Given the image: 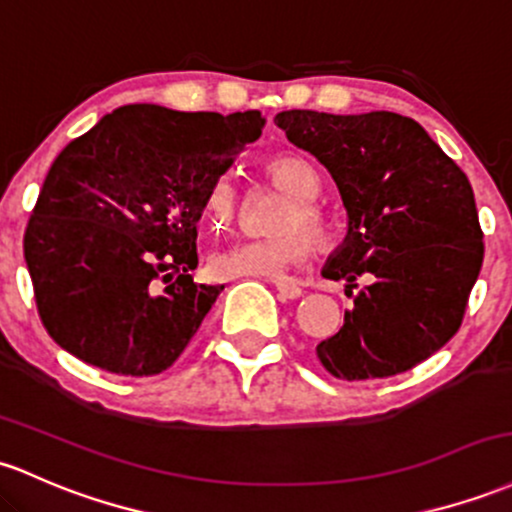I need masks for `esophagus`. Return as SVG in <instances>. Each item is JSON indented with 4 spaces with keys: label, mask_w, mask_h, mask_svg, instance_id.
I'll list each match as a JSON object with an SVG mask.
<instances>
[{
    "label": "esophagus",
    "mask_w": 512,
    "mask_h": 512,
    "mask_svg": "<svg viewBox=\"0 0 512 512\" xmlns=\"http://www.w3.org/2000/svg\"><path fill=\"white\" fill-rule=\"evenodd\" d=\"M277 291L282 299H299L303 294V289L299 284H291V282H277Z\"/></svg>",
    "instance_id": "34e87169"
}]
</instances>
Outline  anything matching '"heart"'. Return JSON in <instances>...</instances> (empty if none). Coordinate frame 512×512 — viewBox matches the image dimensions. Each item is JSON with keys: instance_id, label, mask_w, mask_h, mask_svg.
I'll list each match as a JSON object with an SVG mask.
<instances>
[{"instance_id": "obj_1", "label": "heart", "mask_w": 512, "mask_h": 512, "mask_svg": "<svg viewBox=\"0 0 512 512\" xmlns=\"http://www.w3.org/2000/svg\"><path fill=\"white\" fill-rule=\"evenodd\" d=\"M267 174L282 192L294 199L286 209L277 230L303 228L316 238H323L325 218L316 206L320 196V177L311 162L299 155H277L267 162ZM204 218L216 228H226L238 213V189L228 174H221L209 184L204 194ZM311 245L301 233H279L269 238H252L230 243L211 257V269L221 279H286L294 267L306 262Z\"/></svg>"}]
</instances>
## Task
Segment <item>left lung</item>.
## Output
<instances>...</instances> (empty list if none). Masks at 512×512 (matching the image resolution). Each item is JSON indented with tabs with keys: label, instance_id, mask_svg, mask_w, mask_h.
Instances as JSON below:
<instances>
[{
	"label": "left lung",
	"instance_id": "1",
	"mask_svg": "<svg viewBox=\"0 0 512 512\" xmlns=\"http://www.w3.org/2000/svg\"><path fill=\"white\" fill-rule=\"evenodd\" d=\"M274 123L330 172L347 211V235L323 277L347 289L362 274L374 279L316 347L320 364L347 381L408 372L452 340L481 272L469 179L418 121L393 111L291 109Z\"/></svg>",
	"mask_w": 512,
	"mask_h": 512
}]
</instances>
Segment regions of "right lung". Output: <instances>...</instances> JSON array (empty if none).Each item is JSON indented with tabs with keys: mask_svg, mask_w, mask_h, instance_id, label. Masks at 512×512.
<instances>
[{
	"mask_svg": "<svg viewBox=\"0 0 512 512\" xmlns=\"http://www.w3.org/2000/svg\"><path fill=\"white\" fill-rule=\"evenodd\" d=\"M262 126L260 111L128 104L67 143L24 235L50 338L111 374L172 367L223 291L189 274L204 194Z\"/></svg>",
	"mask_w": 512,
	"mask_h": 512,
	"instance_id": "1",
	"label": "right lung"
}]
</instances>
